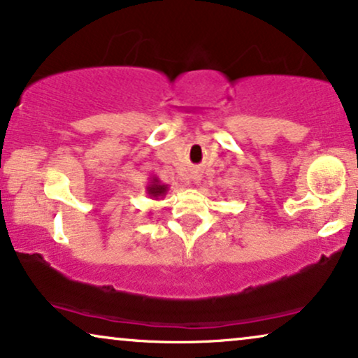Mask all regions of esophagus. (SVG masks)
Returning <instances> with one entry per match:
<instances>
[{
	"label": "esophagus",
	"mask_w": 358,
	"mask_h": 358,
	"mask_svg": "<svg viewBox=\"0 0 358 358\" xmlns=\"http://www.w3.org/2000/svg\"><path fill=\"white\" fill-rule=\"evenodd\" d=\"M197 179H199V178H197V176H195V178H194V180H197Z\"/></svg>",
	"instance_id": "1"
}]
</instances>
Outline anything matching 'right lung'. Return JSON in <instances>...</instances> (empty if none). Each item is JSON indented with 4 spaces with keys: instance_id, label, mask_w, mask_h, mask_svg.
<instances>
[{
    "instance_id": "add662e5",
    "label": "right lung",
    "mask_w": 358,
    "mask_h": 358,
    "mask_svg": "<svg viewBox=\"0 0 358 358\" xmlns=\"http://www.w3.org/2000/svg\"><path fill=\"white\" fill-rule=\"evenodd\" d=\"M168 184H163L161 180L156 178V176H151L150 178V182L146 185V194L150 195L151 199L158 200V199H163L166 194H168Z\"/></svg>"
}]
</instances>
